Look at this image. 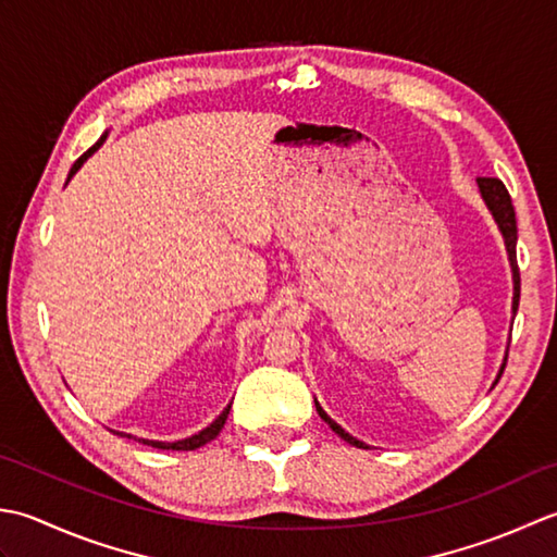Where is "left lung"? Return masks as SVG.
Returning <instances> with one entry per match:
<instances>
[{"instance_id":"obj_1","label":"left lung","mask_w":557,"mask_h":557,"mask_svg":"<svg viewBox=\"0 0 557 557\" xmlns=\"http://www.w3.org/2000/svg\"><path fill=\"white\" fill-rule=\"evenodd\" d=\"M475 183H479V189H481V197H483V201H485V207L491 209L493 219H495V223H497V228H500V233H503V237H505V247H507V255H509V267H512V278H515L512 312L517 314V308H519V267H517V219H515L512 197H509V191H507V187L503 185V180H497V177H479V180H475ZM505 366H507V356H505V362H503L500 372H497V380L503 377ZM497 380H495V384H497ZM314 406H317V413H320L322 421H324L329 428H332L338 437L346 440L348 445H356V447L366 449V445H362L360 440H356L354 435H348L342 425H338L336 421H332V418H329V416L324 413V408H322L320 404L314 401Z\"/></svg>"}]
</instances>
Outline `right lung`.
I'll return each instance as SVG.
<instances>
[{"label": "right lung", "instance_id": "obj_1", "mask_svg": "<svg viewBox=\"0 0 557 557\" xmlns=\"http://www.w3.org/2000/svg\"><path fill=\"white\" fill-rule=\"evenodd\" d=\"M106 136H108V132L100 136V139L90 146V149L78 158V161L72 165V170H70V177H66V183H70V180L76 175V170L82 168L84 163H86V158H90L94 156L100 146H103V141H106ZM228 413H231V404L223 408V413L215 418V421L209 425V428H203L201 433H197V435H191V437H185V440H177V442H158V440H139V442H144V445H149V447H156V449H183V451H189V449H199V447H203L207 445V442H211L215 435L221 433V428L225 425V418H228ZM117 435H124V433H117ZM127 437H132V435H127ZM136 440V437H134Z\"/></svg>", "mask_w": 557, "mask_h": 557}]
</instances>
